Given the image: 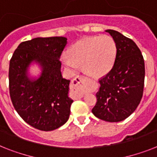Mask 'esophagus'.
<instances>
[{"instance_id": "34e87169", "label": "esophagus", "mask_w": 157, "mask_h": 157, "mask_svg": "<svg viewBox=\"0 0 157 157\" xmlns=\"http://www.w3.org/2000/svg\"><path fill=\"white\" fill-rule=\"evenodd\" d=\"M86 81V77L84 76H77L72 80L71 82V89L75 90L76 95L81 98L83 97L84 93L82 91V86L84 82Z\"/></svg>"}]
</instances>
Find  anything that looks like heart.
Masks as SVG:
<instances>
[{
	"instance_id": "b5f03b06",
	"label": "heart",
	"mask_w": 157,
	"mask_h": 157,
	"mask_svg": "<svg viewBox=\"0 0 157 157\" xmlns=\"http://www.w3.org/2000/svg\"><path fill=\"white\" fill-rule=\"evenodd\" d=\"M117 52V45L112 36H90L71 45L68 50L69 55L63 54L62 60L73 72L78 71L79 64H83L86 73L93 77H99L112 69Z\"/></svg>"
}]
</instances>
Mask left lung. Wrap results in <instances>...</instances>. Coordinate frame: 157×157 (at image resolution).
<instances>
[{
  "instance_id": "1",
  "label": "left lung",
  "mask_w": 157,
  "mask_h": 157,
  "mask_svg": "<svg viewBox=\"0 0 157 157\" xmlns=\"http://www.w3.org/2000/svg\"><path fill=\"white\" fill-rule=\"evenodd\" d=\"M117 45L113 67L99 80L93 114L108 122L126 119L135 111L143 97L145 66L139 48L129 38L114 30H107Z\"/></svg>"
}]
</instances>
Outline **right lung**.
Instances as JSON below:
<instances>
[{"instance_id": "right-lung-1", "label": "right lung", "mask_w": 157, "mask_h": 157, "mask_svg": "<svg viewBox=\"0 0 157 157\" xmlns=\"http://www.w3.org/2000/svg\"><path fill=\"white\" fill-rule=\"evenodd\" d=\"M67 45L63 36L37 37L20 43L10 61L9 89L14 109L31 126L54 130L67 121L73 100L70 81L63 78L59 60ZM36 61L43 72L36 80L27 77V67Z\"/></svg>"}]
</instances>
